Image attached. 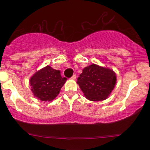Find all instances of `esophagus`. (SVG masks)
Instances as JSON below:
<instances>
[{
  "label": "esophagus",
  "mask_w": 150,
  "mask_h": 150,
  "mask_svg": "<svg viewBox=\"0 0 150 150\" xmlns=\"http://www.w3.org/2000/svg\"><path fill=\"white\" fill-rule=\"evenodd\" d=\"M76 75H73V76H72V77H71V79L72 80H75V79H76Z\"/></svg>",
  "instance_id": "1"
}]
</instances>
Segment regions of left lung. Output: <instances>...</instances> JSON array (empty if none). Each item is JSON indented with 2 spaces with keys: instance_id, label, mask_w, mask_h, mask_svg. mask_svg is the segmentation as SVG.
I'll list each match as a JSON object with an SVG mask.
<instances>
[{
  "instance_id": "8db88e82",
  "label": "left lung",
  "mask_w": 150,
  "mask_h": 150,
  "mask_svg": "<svg viewBox=\"0 0 150 150\" xmlns=\"http://www.w3.org/2000/svg\"><path fill=\"white\" fill-rule=\"evenodd\" d=\"M77 83L88 100L104 101L114 89L116 74L110 68L93 63L82 70Z\"/></svg>"
}]
</instances>
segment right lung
Instances as JSON below:
<instances>
[{"mask_svg": "<svg viewBox=\"0 0 150 150\" xmlns=\"http://www.w3.org/2000/svg\"><path fill=\"white\" fill-rule=\"evenodd\" d=\"M66 80L65 77L61 76L60 70L47 65L31 77V90L39 100L51 101L57 97Z\"/></svg>", "mask_w": 150, "mask_h": 150, "instance_id": "obj_1", "label": "right lung"}]
</instances>
